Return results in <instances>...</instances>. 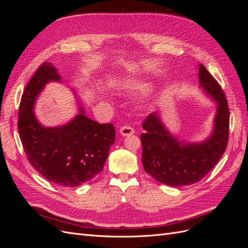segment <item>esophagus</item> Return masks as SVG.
<instances>
[{"label":"esophagus","mask_w":248,"mask_h":248,"mask_svg":"<svg viewBox=\"0 0 248 248\" xmlns=\"http://www.w3.org/2000/svg\"><path fill=\"white\" fill-rule=\"evenodd\" d=\"M120 133H121L123 137L131 136V134H133V133H134V129L132 128V127H130V126H127V125H125V126L121 127V129H120Z\"/></svg>","instance_id":"esophagus-1"}]
</instances>
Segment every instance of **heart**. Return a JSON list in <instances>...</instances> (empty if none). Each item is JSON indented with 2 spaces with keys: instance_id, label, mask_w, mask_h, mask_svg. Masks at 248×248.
Listing matches in <instances>:
<instances>
[{
  "instance_id": "obj_1",
  "label": "heart",
  "mask_w": 248,
  "mask_h": 248,
  "mask_svg": "<svg viewBox=\"0 0 248 248\" xmlns=\"http://www.w3.org/2000/svg\"><path fill=\"white\" fill-rule=\"evenodd\" d=\"M149 88L148 82H134V84H129L127 86V89L129 91H134V92H144Z\"/></svg>"
}]
</instances>
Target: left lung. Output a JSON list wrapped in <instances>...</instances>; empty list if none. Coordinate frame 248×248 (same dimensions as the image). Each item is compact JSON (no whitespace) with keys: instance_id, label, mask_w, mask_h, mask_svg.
<instances>
[{"instance_id":"obj_1","label":"left lung","mask_w":248,"mask_h":248,"mask_svg":"<svg viewBox=\"0 0 248 248\" xmlns=\"http://www.w3.org/2000/svg\"><path fill=\"white\" fill-rule=\"evenodd\" d=\"M199 80L201 88L217 103L213 131L206 140L186 142L178 140L164 126L157 112L150 114L142 122V166L162 184L179 187L199 182L216 166L227 149L230 111L226 96L202 64L199 66Z\"/></svg>"}]
</instances>
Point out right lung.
Returning a JSON list of instances; mask_svg holds the SVG:
<instances>
[{
	"mask_svg": "<svg viewBox=\"0 0 248 248\" xmlns=\"http://www.w3.org/2000/svg\"><path fill=\"white\" fill-rule=\"evenodd\" d=\"M49 81H61V77L50 63H43L21 96L19 138L28 160L40 175L58 186H79L103 170L109 148L115 142V127L89 119L82 108L65 125H41L33 109L37 97Z\"/></svg>",
	"mask_w": 248,
	"mask_h": 248,
	"instance_id": "1",
	"label": "right lung"
}]
</instances>
